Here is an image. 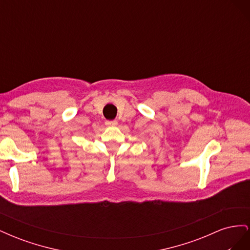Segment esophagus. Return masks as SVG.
<instances>
[{
  "instance_id": "obj_1",
  "label": "esophagus",
  "mask_w": 250,
  "mask_h": 250,
  "mask_svg": "<svg viewBox=\"0 0 250 250\" xmlns=\"http://www.w3.org/2000/svg\"><path fill=\"white\" fill-rule=\"evenodd\" d=\"M105 124H106L107 126H116L118 124V122L116 120H112V121H106Z\"/></svg>"
}]
</instances>
